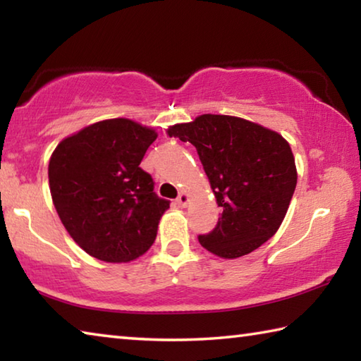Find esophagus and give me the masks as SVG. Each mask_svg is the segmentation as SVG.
<instances>
[{"mask_svg":"<svg viewBox=\"0 0 361 361\" xmlns=\"http://www.w3.org/2000/svg\"><path fill=\"white\" fill-rule=\"evenodd\" d=\"M189 202V195L186 192H180L178 197H176V204H178V207H181V209H185V207L188 205Z\"/></svg>","mask_w":361,"mask_h":361,"instance_id":"1","label":"esophagus"}]
</instances>
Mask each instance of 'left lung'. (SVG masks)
Instances as JSON below:
<instances>
[{"mask_svg": "<svg viewBox=\"0 0 361 361\" xmlns=\"http://www.w3.org/2000/svg\"><path fill=\"white\" fill-rule=\"evenodd\" d=\"M169 137L195 146L223 213L199 242L210 253L235 259L279 231L295 192V156L280 133L256 122L202 114L169 127Z\"/></svg>", "mask_w": 361, "mask_h": 361, "instance_id": "obj_1", "label": "left lung"}]
</instances>
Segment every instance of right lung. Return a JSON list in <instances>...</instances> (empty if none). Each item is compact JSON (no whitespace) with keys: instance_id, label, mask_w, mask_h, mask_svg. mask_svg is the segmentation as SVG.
Here are the masks:
<instances>
[{"instance_id":"add662e5","label":"right lung","mask_w":361,"mask_h":361,"mask_svg":"<svg viewBox=\"0 0 361 361\" xmlns=\"http://www.w3.org/2000/svg\"><path fill=\"white\" fill-rule=\"evenodd\" d=\"M156 138L151 127L116 118L84 127L54 149V207L71 239L94 258L129 262L154 243L170 202L157 197L140 162Z\"/></svg>"}]
</instances>
